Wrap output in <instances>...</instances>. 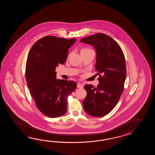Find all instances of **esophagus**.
<instances>
[{"mask_svg":"<svg viewBox=\"0 0 155 155\" xmlns=\"http://www.w3.org/2000/svg\"><path fill=\"white\" fill-rule=\"evenodd\" d=\"M77 87L78 88H83V85L82 84L79 82L78 84H77Z\"/></svg>","mask_w":155,"mask_h":155,"instance_id":"34e87169","label":"esophagus"}]
</instances>
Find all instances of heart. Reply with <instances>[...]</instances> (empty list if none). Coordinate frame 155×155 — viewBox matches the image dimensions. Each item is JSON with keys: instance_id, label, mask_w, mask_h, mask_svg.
<instances>
[{"instance_id": "1", "label": "heart", "mask_w": 155, "mask_h": 155, "mask_svg": "<svg viewBox=\"0 0 155 155\" xmlns=\"http://www.w3.org/2000/svg\"><path fill=\"white\" fill-rule=\"evenodd\" d=\"M91 50H92L91 49H90V48H83L81 50V52H82V51H91Z\"/></svg>"}]
</instances>
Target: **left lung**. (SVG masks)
<instances>
[{
    "label": "left lung",
    "mask_w": 155,
    "mask_h": 155,
    "mask_svg": "<svg viewBox=\"0 0 155 155\" xmlns=\"http://www.w3.org/2000/svg\"><path fill=\"white\" fill-rule=\"evenodd\" d=\"M80 42L95 48V69L99 75L96 87L85 85L87 95L82 103L83 107L90 115L102 117L115 107L124 91L126 76L125 56L119 44L103 33L85 37Z\"/></svg>",
    "instance_id": "obj_1"
}]
</instances>
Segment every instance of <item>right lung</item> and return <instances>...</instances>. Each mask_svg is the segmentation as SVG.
<instances>
[{"mask_svg": "<svg viewBox=\"0 0 155 155\" xmlns=\"http://www.w3.org/2000/svg\"><path fill=\"white\" fill-rule=\"evenodd\" d=\"M76 40L45 36L30 50L25 68L27 85L38 109L49 117L66 113L68 96L76 89V82L56 79L55 71L56 66L65 62Z\"/></svg>", "mask_w": 155, "mask_h": 155, "instance_id": "right-lung-1", "label": "right lung"}]
</instances>
